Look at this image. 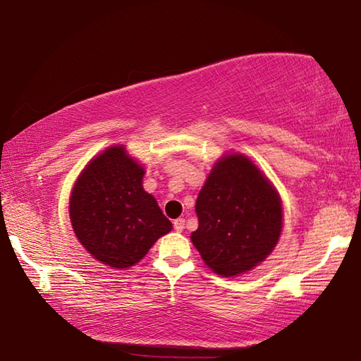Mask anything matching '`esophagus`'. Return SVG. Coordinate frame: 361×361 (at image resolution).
I'll return each instance as SVG.
<instances>
[{
  "instance_id": "34e87169",
  "label": "esophagus",
  "mask_w": 361,
  "mask_h": 361,
  "mask_svg": "<svg viewBox=\"0 0 361 361\" xmlns=\"http://www.w3.org/2000/svg\"><path fill=\"white\" fill-rule=\"evenodd\" d=\"M173 228L176 232H183L185 230V219H176L173 222Z\"/></svg>"
}]
</instances>
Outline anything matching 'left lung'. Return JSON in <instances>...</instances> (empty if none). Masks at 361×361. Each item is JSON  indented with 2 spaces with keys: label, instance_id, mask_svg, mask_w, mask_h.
I'll return each instance as SVG.
<instances>
[{
  "label": "left lung",
  "instance_id": "1",
  "mask_svg": "<svg viewBox=\"0 0 361 361\" xmlns=\"http://www.w3.org/2000/svg\"><path fill=\"white\" fill-rule=\"evenodd\" d=\"M196 214L192 245L222 277L240 276L264 261L282 232L279 192L241 154L215 162L197 195Z\"/></svg>",
  "mask_w": 361,
  "mask_h": 361
}]
</instances>
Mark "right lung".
Instances as JSON below:
<instances>
[{"mask_svg":"<svg viewBox=\"0 0 361 361\" xmlns=\"http://www.w3.org/2000/svg\"><path fill=\"white\" fill-rule=\"evenodd\" d=\"M144 169L123 146H113L80 171L69 197L79 243L102 264L126 269L147 255L171 222L142 188Z\"/></svg>","mask_w":361,"mask_h":361,"instance_id":"add662e5","label":"right lung"}]
</instances>
